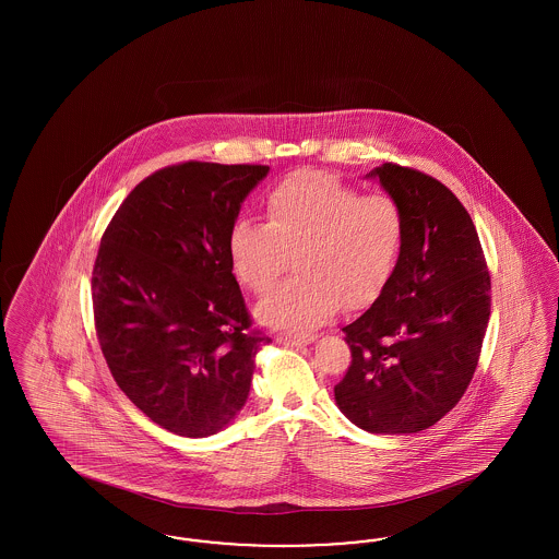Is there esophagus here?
I'll use <instances>...</instances> for the list:
<instances>
[{
	"instance_id": "esophagus-1",
	"label": "esophagus",
	"mask_w": 559,
	"mask_h": 559,
	"mask_svg": "<svg viewBox=\"0 0 559 559\" xmlns=\"http://www.w3.org/2000/svg\"><path fill=\"white\" fill-rule=\"evenodd\" d=\"M278 342H281V344H285V346L292 347L308 346V344H312V342H314V335H301V337H281Z\"/></svg>"
}]
</instances>
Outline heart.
Instances as JSON below:
<instances>
[{
  "mask_svg": "<svg viewBox=\"0 0 559 559\" xmlns=\"http://www.w3.org/2000/svg\"><path fill=\"white\" fill-rule=\"evenodd\" d=\"M266 224L240 219L228 235L240 283L264 293L289 270L297 276L266 295L255 314L283 331H310L342 304L362 308L399 264L404 212L390 192H365L333 174L295 171L267 188Z\"/></svg>",
  "mask_w": 559,
  "mask_h": 559,
  "instance_id": "b5f03b06",
  "label": "heart"
}]
</instances>
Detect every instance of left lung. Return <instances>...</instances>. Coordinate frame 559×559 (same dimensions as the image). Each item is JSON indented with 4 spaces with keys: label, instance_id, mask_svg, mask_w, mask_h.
Returning <instances> with one entry per match:
<instances>
[{
    "label": "left lung",
    "instance_id": "obj_1",
    "mask_svg": "<svg viewBox=\"0 0 559 559\" xmlns=\"http://www.w3.org/2000/svg\"><path fill=\"white\" fill-rule=\"evenodd\" d=\"M369 178L404 212L399 264L371 308L344 326L352 362L335 402L371 433H417L465 394L490 319L476 226L436 178L383 163Z\"/></svg>",
    "mask_w": 559,
    "mask_h": 559
}]
</instances>
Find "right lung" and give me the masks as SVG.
Returning a JSON list of instances; mask_svg holds the SVG:
<instances>
[{
    "label": "right lung",
    "mask_w": 559,
    "mask_h": 559,
    "mask_svg": "<svg viewBox=\"0 0 559 559\" xmlns=\"http://www.w3.org/2000/svg\"><path fill=\"white\" fill-rule=\"evenodd\" d=\"M267 165L187 160L144 178L112 215L92 272L100 349L157 426L205 438L245 406L258 349L228 255L245 197Z\"/></svg>",
    "instance_id": "right-lung-1"
}]
</instances>
